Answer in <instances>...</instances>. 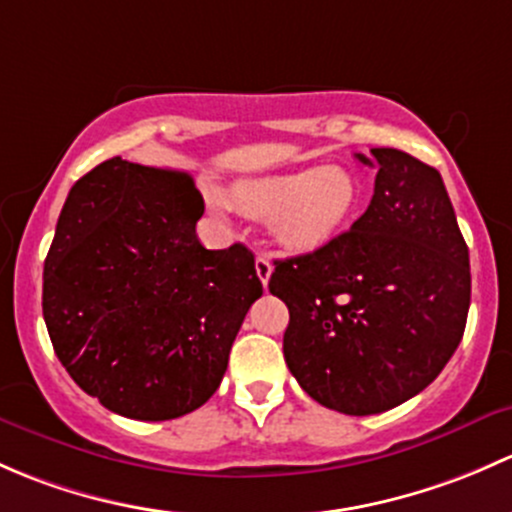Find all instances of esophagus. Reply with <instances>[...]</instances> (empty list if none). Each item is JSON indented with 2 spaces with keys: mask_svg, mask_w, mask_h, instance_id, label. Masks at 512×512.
I'll return each mask as SVG.
<instances>
[{
  "mask_svg": "<svg viewBox=\"0 0 512 512\" xmlns=\"http://www.w3.org/2000/svg\"><path fill=\"white\" fill-rule=\"evenodd\" d=\"M271 271H273L271 258H268L266 254H258L256 256V276H258V281L263 283V286H268V278H271Z\"/></svg>",
  "mask_w": 512,
  "mask_h": 512,
  "instance_id": "esophagus-1",
  "label": "esophagus"
}]
</instances>
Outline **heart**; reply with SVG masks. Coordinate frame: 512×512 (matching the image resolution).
<instances>
[{
	"instance_id": "b5f03b06",
	"label": "heart",
	"mask_w": 512,
	"mask_h": 512,
	"mask_svg": "<svg viewBox=\"0 0 512 512\" xmlns=\"http://www.w3.org/2000/svg\"><path fill=\"white\" fill-rule=\"evenodd\" d=\"M231 194L251 217H273V236L286 249L310 251L345 229L360 204V182L345 167L325 165L244 179Z\"/></svg>"
}]
</instances>
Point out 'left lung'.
Listing matches in <instances>:
<instances>
[{"instance_id": "left-lung-1", "label": "left lung", "mask_w": 512, "mask_h": 512, "mask_svg": "<svg viewBox=\"0 0 512 512\" xmlns=\"http://www.w3.org/2000/svg\"><path fill=\"white\" fill-rule=\"evenodd\" d=\"M367 212L310 254L276 261L288 305L286 365L323 407L387 412L429 387L456 352L471 305V263L444 179L394 147H374Z\"/></svg>"}]
</instances>
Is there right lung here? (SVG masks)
Listing matches in <instances>:
<instances>
[{"label": "right lung", "mask_w": 512, "mask_h": 512, "mask_svg": "<svg viewBox=\"0 0 512 512\" xmlns=\"http://www.w3.org/2000/svg\"><path fill=\"white\" fill-rule=\"evenodd\" d=\"M202 214L187 172L123 157L68 192L41 305L61 365L110 412L177 419L219 389L263 286L244 244H199Z\"/></svg>", "instance_id": "add662e5"}]
</instances>
